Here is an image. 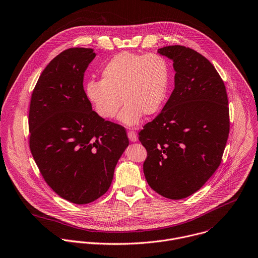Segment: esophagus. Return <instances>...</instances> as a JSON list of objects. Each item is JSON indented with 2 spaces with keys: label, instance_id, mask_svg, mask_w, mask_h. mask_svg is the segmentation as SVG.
<instances>
[{
  "label": "esophagus",
  "instance_id": "1",
  "mask_svg": "<svg viewBox=\"0 0 258 258\" xmlns=\"http://www.w3.org/2000/svg\"><path fill=\"white\" fill-rule=\"evenodd\" d=\"M128 138H129V140L131 141V142H136L137 141V134H136V132H134V131H128Z\"/></svg>",
  "mask_w": 258,
  "mask_h": 258
}]
</instances>
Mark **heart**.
I'll return each instance as SVG.
<instances>
[{
	"instance_id": "obj_1",
	"label": "heart",
	"mask_w": 258,
	"mask_h": 258,
	"mask_svg": "<svg viewBox=\"0 0 258 258\" xmlns=\"http://www.w3.org/2000/svg\"><path fill=\"white\" fill-rule=\"evenodd\" d=\"M102 80H90L86 94L96 113L112 119L125 104L119 120L138 124L145 114L152 116L163 107L171 79L168 61L159 54L122 52L111 58L102 69ZM122 100H120V98Z\"/></svg>"
}]
</instances>
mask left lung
I'll return each instance as SVG.
<instances>
[{
    "label": "left lung",
    "instance_id": "1",
    "mask_svg": "<svg viewBox=\"0 0 258 258\" xmlns=\"http://www.w3.org/2000/svg\"><path fill=\"white\" fill-rule=\"evenodd\" d=\"M173 61L175 88L162 111L144 125L143 171L149 186L169 199L199 190L221 163L229 134L225 85L198 52L175 45L158 49Z\"/></svg>",
    "mask_w": 258,
    "mask_h": 258
}]
</instances>
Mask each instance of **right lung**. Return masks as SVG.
<instances>
[{"mask_svg":"<svg viewBox=\"0 0 258 258\" xmlns=\"http://www.w3.org/2000/svg\"><path fill=\"white\" fill-rule=\"evenodd\" d=\"M93 49L70 48L44 69L29 110L30 149L47 184L75 203L95 201L109 189L129 145L121 125L92 110L83 87Z\"/></svg>","mask_w":258,"mask_h":258,"instance_id":"obj_1","label":"right lung"}]
</instances>
